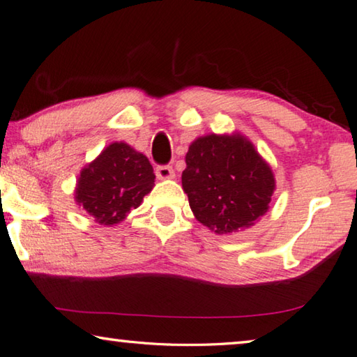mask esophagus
Instances as JSON below:
<instances>
[{
	"label": "esophagus",
	"instance_id": "esophagus-1",
	"mask_svg": "<svg viewBox=\"0 0 357 357\" xmlns=\"http://www.w3.org/2000/svg\"><path fill=\"white\" fill-rule=\"evenodd\" d=\"M155 174L159 179H172L174 178V170L170 165H159L155 168Z\"/></svg>",
	"mask_w": 357,
	"mask_h": 357
}]
</instances>
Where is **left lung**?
Wrapping results in <instances>:
<instances>
[{
	"instance_id": "1",
	"label": "left lung",
	"mask_w": 357,
	"mask_h": 357,
	"mask_svg": "<svg viewBox=\"0 0 357 357\" xmlns=\"http://www.w3.org/2000/svg\"><path fill=\"white\" fill-rule=\"evenodd\" d=\"M183 189L197 220L217 234L249 228L269 208L273 170L247 138L206 135L185 154Z\"/></svg>"
}]
</instances>
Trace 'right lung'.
I'll return each instance as SVG.
<instances>
[{
	"label": "right lung",
	"instance_id": "right-lung-1",
	"mask_svg": "<svg viewBox=\"0 0 357 357\" xmlns=\"http://www.w3.org/2000/svg\"><path fill=\"white\" fill-rule=\"evenodd\" d=\"M154 179L146 155L126 143H112L82 170L75 200L100 225H113L140 206Z\"/></svg>",
	"mask_w": 357,
	"mask_h": 357
}]
</instances>
